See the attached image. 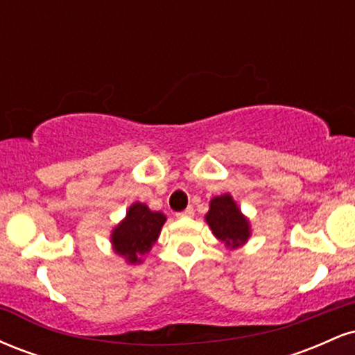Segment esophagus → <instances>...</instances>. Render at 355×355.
<instances>
[{"mask_svg":"<svg viewBox=\"0 0 355 355\" xmlns=\"http://www.w3.org/2000/svg\"><path fill=\"white\" fill-rule=\"evenodd\" d=\"M195 215V210L191 209V207H187L183 211H178L177 214V218H183V217H193Z\"/></svg>","mask_w":355,"mask_h":355,"instance_id":"1","label":"esophagus"}]
</instances>
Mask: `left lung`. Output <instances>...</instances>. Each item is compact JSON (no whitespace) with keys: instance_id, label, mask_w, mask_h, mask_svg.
I'll use <instances>...</instances> for the list:
<instances>
[{"instance_id":"8db88e82","label":"left lung","mask_w":355,"mask_h":355,"mask_svg":"<svg viewBox=\"0 0 355 355\" xmlns=\"http://www.w3.org/2000/svg\"><path fill=\"white\" fill-rule=\"evenodd\" d=\"M205 222L209 223L215 237L230 248L243 245L250 237V222L240 211L237 202L232 198L230 193L211 198Z\"/></svg>"}]
</instances>
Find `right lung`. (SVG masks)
I'll return each mask as SVG.
<instances>
[{
	"mask_svg": "<svg viewBox=\"0 0 355 355\" xmlns=\"http://www.w3.org/2000/svg\"><path fill=\"white\" fill-rule=\"evenodd\" d=\"M166 217L162 211H152L145 203L135 202L126 210V217L112 230L115 254L128 263H141V257L152 250Z\"/></svg>",
	"mask_w": 355,
	"mask_h": 355,
	"instance_id": "1",
	"label": "right lung"
}]
</instances>
